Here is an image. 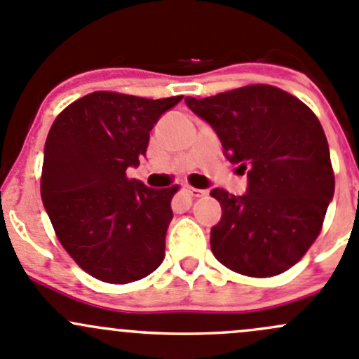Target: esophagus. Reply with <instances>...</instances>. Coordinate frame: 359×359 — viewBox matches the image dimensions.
Segmentation results:
<instances>
[{
	"mask_svg": "<svg viewBox=\"0 0 359 359\" xmlns=\"http://www.w3.org/2000/svg\"><path fill=\"white\" fill-rule=\"evenodd\" d=\"M184 191H186V193L189 194V196H193V198H203L206 194V191L196 189V187H191V186L184 187Z\"/></svg>",
	"mask_w": 359,
	"mask_h": 359,
	"instance_id": "esophagus-1",
	"label": "esophagus"
}]
</instances>
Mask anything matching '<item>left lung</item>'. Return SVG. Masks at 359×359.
<instances>
[{"instance_id":"1","label":"left lung","mask_w":359,"mask_h":359,"mask_svg":"<svg viewBox=\"0 0 359 359\" xmlns=\"http://www.w3.org/2000/svg\"><path fill=\"white\" fill-rule=\"evenodd\" d=\"M208 121L231 163L248 175L234 196L215 187L222 219L210 233L220 264L252 278H271L295 266L320 236L335 191L323 126L285 90L248 85L205 99L186 97Z\"/></svg>"}]
</instances>
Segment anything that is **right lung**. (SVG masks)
Returning a JSON list of instances; mask_svg holds the SVG:
<instances>
[{"instance_id":"right-lung-1","label":"right lung","mask_w":359,"mask_h":359,"mask_svg":"<svg viewBox=\"0 0 359 359\" xmlns=\"http://www.w3.org/2000/svg\"><path fill=\"white\" fill-rule=\"evenodd\" d=\"M182 100L93 92L60 112L45 142L41 200L60 245L104 283L142 280L165 259L179 186L153 189L128 179L159 116Z\"/></svg>"}]
</instances>
